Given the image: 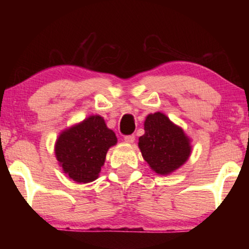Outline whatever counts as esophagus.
I'll list each match as a JSON object with an SVG mask.
<instances>
[{"instance_id": "obj_1", "label": "esophagus", "mask_w": 249, "mask_h": 249, "mask_svg": "<svg viewBox=\"0 0 249 249\" xmlns=\"http://www.w3.org/2000/svg\"><path fill=\"white\" fill-rule=\"evenodd\" d=\"M124 142H127V144H132V142H135V135L124 136Z\"/></svg>"}]
</instances>
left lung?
Listing matches in <instances>:
<instances>
[{
  "mask_svg": "<svg viewBox=\"0 0 249 249\" xmlns=\"http://www.w3.org/2000/svg\"><path fill=\"white\" fill-rule=\"evenodd\" d=\"M144 130L138 146L142 158L158 175H170L189 159L190 139L182 128L173 124L165 114L161 112L148 114Z\"/></svg>",
  "mask_w": 249,
  "mask_h": 249,
  "instance_id": "left-lung-1",
  "label": "left lung"
}]
</instances>
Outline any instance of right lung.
Listing matches in <instances>:
<instances>
[{
  "label": "right lung",
  "instance_id": "obj_1",
  "mask_svg": "<svg viewBox=\"0 0 249 249\" xmlns=\"http://www.w3.org/2000/svg\"><path fill=\"white\" fill-rule=\"evenodd\" d=\"M118 139L101 115H90L66 129L55 142V156L63 173L78 183L98 178L107 153Z\"/></svg>",
  "mask_w": 249,
  "mask_h": 249
}]
</instances>
